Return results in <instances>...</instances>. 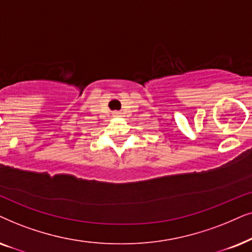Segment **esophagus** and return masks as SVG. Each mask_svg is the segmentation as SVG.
I'll use <instances>...</instances> for the list:
<instances>
[{
	"label": "esophagus",
	"mask_w": 252,
	"mask_h": 252,
	"mask_svg": "<svg viewBox=\"0 0 252 252\" xmlns=\"http://www.w3.org/2000/svg\"><path fill=\"white\" fill-rule=\"evenodd\" d=\"M113 115H114V116H117V117H119V116L122 115V114H121L120 112H114V113H113Z\"/></svg>",
	"instance_id": "1"
}]
</instances>
